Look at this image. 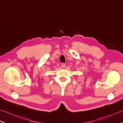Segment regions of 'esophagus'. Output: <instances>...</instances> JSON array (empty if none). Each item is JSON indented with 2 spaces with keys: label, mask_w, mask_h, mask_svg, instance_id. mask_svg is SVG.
I'll return each instance as SVG.
<instances>
[{
  "label": "esophagus",
  "mask_w": 123,
  "mask_h": 123,
  "mask_svg": "<svg viewBox=\"0 0 123 123\" xmlns=\"http://www.w3.org/2000/svg\"><path fill=\"white\" fill-rule=\"evenodd\" d=\"M61 67H62V68H65V67H66V64H64V63H62L61 64Z\"/></svg>",
  "instance_id": "esophagus-1"
}]
</instances>
